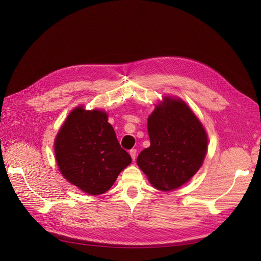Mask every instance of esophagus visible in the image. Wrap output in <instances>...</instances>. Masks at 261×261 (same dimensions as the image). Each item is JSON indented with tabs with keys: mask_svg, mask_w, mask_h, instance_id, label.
<instances>
[{
	"mask_svg": "<svg viewBox=\"0 0 261 261\" xmlns=\"http://www.w3.org/2000/svg\"><path fill=\"white\" fill-rule=\"evenodd\" d=\"M129 154L132 156V159L135 161L136 160V156H137V150L136 149H130L129 150Z\"/></svg>",
	"mask_w": 261,
	"mask_h": 261,
	"instance_id": "obj_1",
	"label": "esophagus"
}]
</instances>
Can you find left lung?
<instances>
[{"label":"left lung","instance_id":"obj_1","mask_svg":"<svg viewBox=\"0 0 261 261\" xmlns=\"http://www.w3.org/2000/svg\"><path fill=\"white\" fill-rule=\"evenodd\" d=\"M150 147L137 158L138 167L160 191H172L199 170L207 152V134L181 100L165 98L148 117Z\"/></svg>","mask_w":261,"mask_h":261}]
</instances>
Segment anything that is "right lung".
I'll return each instance as SVG.
<instances>
[{"label": "right lung", "mask_w": 261, "mask_h": 261, "mask_svg": "<svg viewBox=\"0 0 261 261\" xmlns=\"http://www.w3.org/2000/svg\"><path fill=\"white\" fill-rule=\"evenodd\" d=\"M59 169L69 183L87 194L109 191L132 158L120 146L107 113L76 108L54 144Z\"/></svg>", "instance_id": "right-lung-1"}]
</instances>
